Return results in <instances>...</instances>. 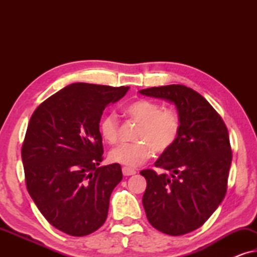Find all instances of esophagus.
Returning <instances> with one entry per match:
<instances>
[{
	"mask_svg": "<svg viewBox=\"0 0 257 257\" xmlns=\"http://www.w3.org/2000/svg\"><path fill=\"white\" fill-rule=\"evenodd\" d=\"M122 174H124L125 177H130V175L136 174V170H132V168L128 167H122Z\"/></svg>",
	"mask_w": 257,
	"mask_h": 257,
	"instance_id": "34e87169",
	"label": "esophagus"
}]
</instances>
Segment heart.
I'll return each instance as SVG.
<instances>
[{"label":"heart","mask_w":257,"mask_h":257,"mask_svg":"<svg viewBox=\"0 0 257 257\" xmlns=\"http://www.w3.org/2000/svg\"><path fill=\"white\" fill-rule=\"evenodd\" d=\"M130 120L138 122L133 139L111 151L110 160L132 168L138 167L152 156L170 151L177 143L181 131V119L172 108H163L161 104L150 99H139L125 107ZM101 138L110 145L120 139V125L114 113L105 114L99 122Z\"/></svg>","instance_id":"obj_1"}]
</instances>
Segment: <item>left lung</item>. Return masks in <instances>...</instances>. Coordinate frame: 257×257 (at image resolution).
Returning a JSON list of instances; mask_svg holds the SVG:
<instances>
[{
	"label": "left lung",
	"mask_w": 257,
	"mask_h": 257,
	"mask_svg": "<svg viewBox=\"0 0 257 257\" xmlns=\"http://www.w3.org/2000/svg\"><path fill=\"white\" fill-rule=\"evenodd\" d=\"M139 92L174 103L181 119L177 143L154 164L171 174L140 172L147 181L143 196L147 220L172 236L191 233L208 220L226 195L231 164L227 126L191 87L172 84Z\"/></svg>",
	"instance_id": "8db88e82"
}]
</instances>
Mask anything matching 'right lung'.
Here are the masks:
<instances>
[{"mask_svg": "<svg viewBox=\"0 0 257 257\" xmlns=\"http://www.w3.org/2000/svg\"><path fill=\"white\" fill-rule=\"evenodd\" d=\"M128 89L73 83L31 115L22 145L27 189L48 222L63 233L85 236L106 220L122 173L119 164L98 167L104 153L99 121L105 107Z\"/></svg>", "mask_w": 257, "mask_h": 257, "instance_id": "add662e5", "label": "right lung"}]
</instances>
